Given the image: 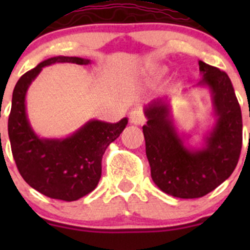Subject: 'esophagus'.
<instances>
[{"instance_id": "esophagus-1", "label": "esophagus", "mask_w": 250, "mask_h": 250, "mask_svg": "<svg viewBox=\"0 0 250 250\" xmlns=\"http://www.w3.org/2000/svg\"><path fill=\"white\" fill-rule=\"evenodd\" d=\"M129 121L130 123H133V125H143L144 122H145V117H144L143 112L139 109H134L130 111L129 113Z\"/></svg>"}]
</instances>
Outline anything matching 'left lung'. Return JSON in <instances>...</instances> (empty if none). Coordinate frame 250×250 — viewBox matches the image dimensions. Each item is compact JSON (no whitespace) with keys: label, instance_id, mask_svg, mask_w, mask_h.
<instances>
[{"label":"left lung","instance_id":"obj_1","mask_svg":"<svg viewBox=\"0 0 250 250\" xmlns=\"http://www.w3.org/2000/svg\"><path fill=\"white\" fill-rule=\"evenodd\" d=\"M198 85L210 92L215 123L201 147L186 145L170 115L167 99L152 100L143 127L146 157L153 183L178 198H200L223 184L238 163L242 148V112L231 80L216 67L198 62Z\"/></svg>","mask_w":250,"mask_h":250}]
</instances>
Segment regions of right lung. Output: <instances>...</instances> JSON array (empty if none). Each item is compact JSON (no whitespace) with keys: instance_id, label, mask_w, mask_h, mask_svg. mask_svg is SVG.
I'll return each instance as SVG.
<instances>
[{"instance_id":"1","label":"right lung","mask_w":250,"mask_h":250,"mask_svg":"<svg viewBox=\"0 0 250 250\" xmlns=\"http://www.w3.org/2000/svg\"><path fill=\"white\" fill-rule=\"evenodd\" d=\"M57 62L87 65L90 60L59 55L43 60L22 75L13 90L8 135L22 179L47 197L72 202L97 188L102 176L103 155L123 132L128 118L117 123L90 120L64 139L40 138L27 118L26 93L42 67Z\"/></svg>"}]
</instances>
